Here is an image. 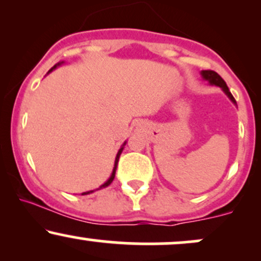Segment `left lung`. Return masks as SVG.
I'll return each instance as SVG.
<instances>
[{
	"instance_id": "1",
	"label": "left lung",
	"mask_w": 261,
	"mask_h": 261,
	"mask_svg": "<svg viewBox=\"0 0 261 261\" xmlns=\"http://www.w3.org/2000/svg\"><path fill=\"white\" fill-rule=\"evenodd\" d=\"M201 74H202L203 79H205L206 81H208V82L211 83V85L221 87V88H222L223 91H224V93H226V94L228 95L229 99L232 100L233 103H236L234 97H233L232 93L229 92V89H228V87H227L226 82H224L223 79L220 76V74H218L217 72H215V71H212V70H203L202 72H201Z\"/></svg>"
}]
</instances>
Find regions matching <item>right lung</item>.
<instances>
[{
	"mask_svg": "<svg viewBox=\"0 0 261 261\" xmlns=\"http://www.w3.org/2000/svg\"><path fill=\"white\" fill-rule=\"evenodd\" d=\"M58 65H59V64H58ZM54 68H56V65H55V66H54V67L51 68V70H50V71H49V72H51V71L54 70ZM125 143H126V142H125ZM125 143H124V145H125ZM122 148H124V147H121L120 149H119L118 154H116V158H115V164H114V169H113V173H112V175H110V178H109V179H108V180H107L106 182H104V184H103V185H101V187H99V188H98V189H101V188H106V187H108V185H110V184H112V181L114 180V178H115V172H116V167H118V162H119V157H120V154H121V152H122ZM98 189H97V190H98ZM93 191H94V190H91V191H87V193H83V194H82V195H87V194H91V193H93Z\"/></svg>",
	"mask_w": 261,
	"mask_h": 261,
	"instance_id": "add662e5",
	"label": "right lung"
}]
</instances>
